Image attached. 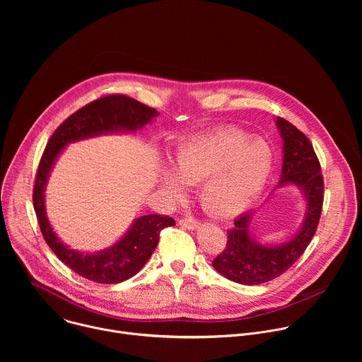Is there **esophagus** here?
I'll return each instance as SVG.
<instances>
[{
	"mask_svg": "<svg viewBox=\"0 0 362 362\" xmlns=\"http://www.w3.org/2000/svg\"><path fill=\"white\" fill-rule=\"evenodd\" d=\"M179 223H180V226H183V228H186V229L193 230V229H196V228H197L199 221H197L196 218H193V216H186V218L180 219V221H179Z\"/></svg>",
	"mask_w": 362,
	"mask_h": 362,
	"instance_id": "1",
	"label": "esophagus"
}]
</instances>
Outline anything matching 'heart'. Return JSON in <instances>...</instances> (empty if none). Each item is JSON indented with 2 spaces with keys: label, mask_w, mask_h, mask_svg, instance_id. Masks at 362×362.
<instances>
[{
  "label": "heart",
  "mask_w": 362,
  "mask_h": 362,
  "mask_svg": "<svg viewBox=\"0 0 362 362\" xmlns=\"http://www.w3.org/2000/svg\"><path fill=\"white\" fill-rule=\"evenodd\" d=\"M274 166V150L262 137L236 127H222L179 144L173 172L165 170L162 185L175 197L185 186H199L204 209L216 216L245 211L265 187Z\"/></svg>",
  "instance_id": "obj_1"
}]
</instances>
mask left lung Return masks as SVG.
I'll return each instance as SVG.
<instances>
[{"label": "left lung", "instance_id": "8db88e82", "mask_svg": "<svg viewBox=\"0 0 362 362\" xmlns=\"http://www.w3.org/2000/svg\"><path fill=\"white\" fill-rule=\"evenodd\" d=\"M284 139V163L281 183L299 186L308 209L300 232L279 246H262L249 233L250 215H240L228 230L225 249L212 265L226 279L242 285H259L285 274L311 243L322 212L324 177L317 153L309 139L285 119L276 122Z\"/></svg>", "mask_w": 362, "mask_h": 362}]
</instances>
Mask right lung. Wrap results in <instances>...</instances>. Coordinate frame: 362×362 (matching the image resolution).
I'll list each match as a JSON object with an SVG mask.
<instances>
[{
	"mask_svg": "<svg viewBox=\"0 0 362 362\" xmlns=\"http://www.w3.org/2000/svg\"><path fill=\"white\" fill-rule=\"evenodd\" d=\"M158 112L124 95H103L67 117L49 137L38 163L33 203L44 240L59 259L80 276L97 284H119L134 276L156 249L162 229L176 225L166 215H146L134 221L130 230L105 252L84 255L64 246L51 229L44 209V189L54 160L70 141L100 133L134 132L147 124Z\"/></svg>",
	"mask_w": 362,
	"mask_h": 362,
	"instance_id": "right-lung-1",
	"label": "right lung"
}]
</instances>
